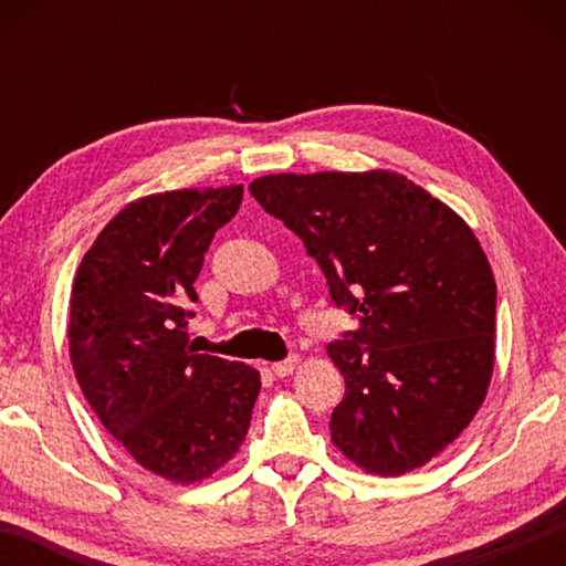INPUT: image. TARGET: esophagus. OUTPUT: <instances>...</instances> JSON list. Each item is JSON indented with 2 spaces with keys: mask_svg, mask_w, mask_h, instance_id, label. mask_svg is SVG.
I'll use <instances>...</instances> for the list:
<instances>
[{
  "mask_svg": "<svg viewBox=\"0 0 566 566\" xmlns=\"http://www.w3.org/2000/svg\"><path fill=\"white\" fill-rule=\"evenodd\" d=\"M296 367H300V357H290V359L274 361L272 371H274V377H290Z\"/></svg>",
  "mask_w": 566,
  "mask_h": 566,
  "instance_id": "esophagus-1",
  "label": "esophagus"
}]
</instances>
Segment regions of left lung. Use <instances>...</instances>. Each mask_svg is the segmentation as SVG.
<instances>
[{"instance_id":"8db88e82","label":"left lung","mask_w":566,"mask_h":566,"mask_svg":"<svg viewBox=\"0 0 566 566\" xmlns=\"http://www.w3.org/2000/svg\"><path fill=\"white\" fill-rule=\"evenodd\" d=\"M249 191L359 319L327 347L344 377L334 447L379 476L427 464L474 419L494 369L496 284L474 232L387 169L266 175Z\"/></svg>"}]
</instances>
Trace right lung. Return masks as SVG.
I'll use <instances>...</instances> for the list:
<instances>
[{
    "label": "right lung",
    "instance_id": "right-lung-1",
    "mask_svg": "<svg viewBox=\"0 0 566 566\" xmlns=\"http://www.w3.org/2000/svg\"><path fill=\"white\" fill-rule=\"evenodd\" d=\"M244 187L142 197L94 239L70 300V357L104 429L147 472L202 482L242 447L260 371L189 347L195 282Z\"/></svg>",
    "mask_w": 566,
    "mask_h": 566
}]
</instances>
